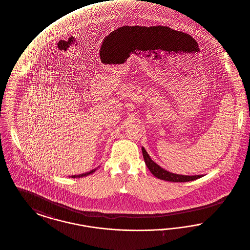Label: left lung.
<instances>
[{"mask_svg": "<svg viewBox=\"0 0 250 250\" xmlns=\"http://www.w3.org/2000/svg\"><path fill=\"white\" fill-rule=\"evenodd\" d=\"M143 155H144V159L148 169L150 170V172L156 176L159 179L162 180H166V181H171V182H187V181H191V180H195L197 178H200L203 176H182V175H176L170 173L166 170H164L161 166H159L156 162H153L151 160V158L149 157V155L147 154L146 149L143 147Z\"/></svg>", "mask_w": 250, "mask_h": 250, "instance_id": "1", "label": "left lung"}]
</instances>
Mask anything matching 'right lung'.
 <instances>
[{"label": "right lung", "mask_w": 250, "mask_h": 250, "mask_svg": "<svg viewBox=\"0 0 250 250\" xmlns=\"http://www.w3.org/2000/svg\"><path fill=\"white\" fill-rule=\"evenodd\" d=\"M94 171H95V170H92V171H90V172H88V173H86V174H82V175H79V176H74L73 177H80V176H88L89 174H92Z\"/></svg>", "instance_id": "right-lung-1"}]
</instances>
